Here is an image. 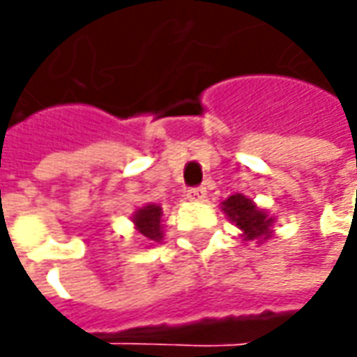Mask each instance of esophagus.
<instances>
[{"label":"esophagus","instance_id":"esophagus-1","mask_svg":"<svg viewBox=\"0 0 357 357\" xmlns=\"http://www.w3.org/2000/svg\"><path fill=\"white\" fill-rule=\"evenodd\" d=\"M186 197H188V200H192V202H202V200L206 199V188H204V186L190 188V190L186 192Z\"/></svg>","mask_w":357,"mask_h":357}]
</instances>
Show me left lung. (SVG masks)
I'll list each match as a JSON object with an SVG mask.
<instances>
[{
    "mask_svg": "<svg viewBox=\"0 0 357 357\" xmlns=\"http://www.w3.org/2000/svg\"><path fill=\"white\" fill-rule=\"evenodd\" d=\"M222 213L227 214V218L236 225L240 236L244 240H252L256 244H264L266 240L274 236V216H270L268 211L260 208L250 197L236 192L230 195L227 200L220 202Z\"/></svg>",
    "mask_w": 357,
    "mask_h": 357,
    "instance_id": "1",
    "label": "left lung"
}]
</instances>
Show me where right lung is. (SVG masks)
I'll use <instances>...</instances> for the list:
<instances>
[{"label":"right lung","mask_w":357,"mask_h":357,"mask_svg":"<svg viewBox=\"0 0 357 357\" xmlns=\"http://www.w3.org/2000/svg\"><path fill=\"white\" fill-rule=\"evenodd\" d=\"M135 230L139 232V236L143 238L144 244L153 246L155 242H160L165 236V225H162V208L158 204H144L139 206L132 216H130Z\"/></svg>","instance_id":"obj_1"}]
</instances>
